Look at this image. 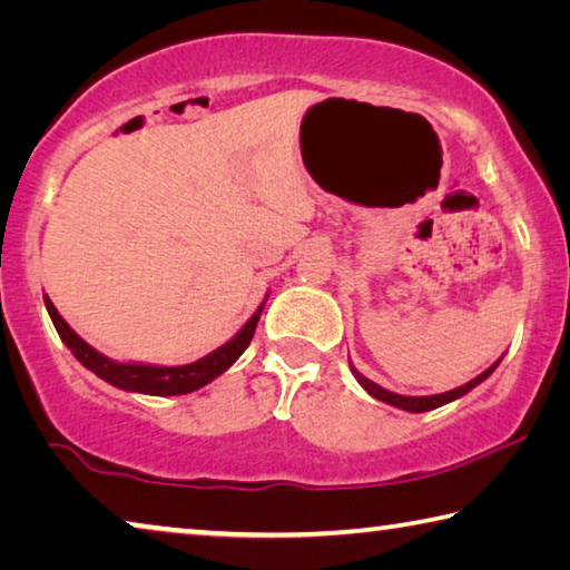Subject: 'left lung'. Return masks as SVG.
I'll list each match as a JSON object with an SVG mask.
<instances>
[{
	"label": "left lung",
	"mask_w": 570,
	"mask_h": 570,
	"mask_svg": "<svg viewBox=\"0 0 570 570\" xmlns=\"http://www.w3.org/2000/svg\"><path fill=\"white\" fill-rule=\"evenodd\" d=\"M500 360H503V356H500ZM500 360L490 364L488 370L482 372V374H478L475 380H470L468 384H462V387H458V390H450V392H442V394H428V397H404V394L390 392V390L380 387L377 382L366 380L364 374H362L360 370H356V366H354L352 362H350V366H352V374L356 377V382H360L362 387L372 394V397H377V400H382V402L392 404V407H400V410H407V412H430V410H438V407H442V404H448V402H452V400H460L462 394H468L472 387H478L480 382H485V380L490 377V374L495 372V366L500 364Z\"/></svg>",
	"instance_id": "1"
}]
</instances>
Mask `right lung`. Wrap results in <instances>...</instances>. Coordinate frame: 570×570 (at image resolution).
Wrapping results in <instances>:
<instances>
[{
    "label": "right lung",
    "mask_w": 570,
    "mask_h": 570,
    "mask_svg": "<svg viewBox=\"0 0 570 570\" xmlns=\"http://www.w3.org/2000/svg\"><path fill=\"white\" fill-rule=\"evenodd\" d=\"M268 298V296H266ZM256 308L254 316L240 326V330L230 336L226 344H220L200 360L180 366H163V364H142V362H115L110 356L95 350L88 342L77 334L70 324H67L60 312H57L50 296L45 294V306L50 312V320L55 324L57 334L65 342L67 350L75 354V360L82 366H88L90 372L98 374L112 387L125 390V392H140V394H153V397H173V394H188L200 387H206L208 382H214L218 374H224L230 364H234L240 354L246 352V346L254 340L256 324L262 320L264 304Z\"/></svg>",
    "instance_id": "1"
}]
</instances>
